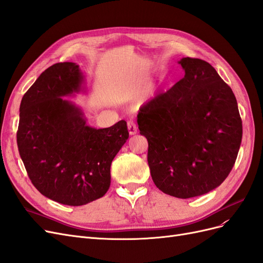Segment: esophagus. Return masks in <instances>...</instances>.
<instances>
[{
	"label": "esophagus",
	"mask_w": 263,
	"mask_h": 263,
	"mask_svg": "<svg viewBox=\"0 0 263 263\" xmlns=\"http://www.w3.org/2000/svg\"><path fill=\"white\" fill-rule=\"evenodd\" d=\"M127 127H128L129 135L137 134V125H136V123H135V122L129 121L128 123H127Z\"/></svg>",
	"instance_id": "34e87169"
}]
</instances>
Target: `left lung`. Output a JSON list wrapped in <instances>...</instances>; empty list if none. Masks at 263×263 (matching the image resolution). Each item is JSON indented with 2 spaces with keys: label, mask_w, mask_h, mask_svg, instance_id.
<instances>
[{
  "label": "left lung",
  "mask_w": 263,
  "mask_h": 263,
  "mask_svg": "<svg viewBox=\"0 0 263 263\" xmlns=\"http://www.w3.org/2000/svg\"><path fill=\"white\" fill-rule=\"evenodd\" d=\"M184 78L139 108L148 164L163 193L190 198L219 186L232 171L242 138L237 100L209 62L179 61Z\"/></svg>",
  "instance_id": "left-lung-1"
}]
</instances>
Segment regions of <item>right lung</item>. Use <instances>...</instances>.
I'll return each instance as SVG.
<instances>
[{
    "mask_svg": "<svg viewBox=\"0 0 263 263\" xmlns=\"http://www.w3.org/2000/svg\"><path fill=\"white\" fill-rule=\"evenodd\" d=\"M83 79L73 62L46 69L24 94L16 134L20 156L34 186L70 206L87 204L107 192L110 163L129 137L125 121L93 128L81 109L62 98L80 92Z\"/></svg>",
    "mask_w": 263,
    "mask_h": 263,
    "instance_id": "1",
    "label": "right lung"
}]
</instances>
